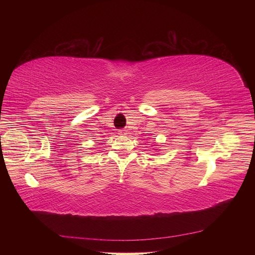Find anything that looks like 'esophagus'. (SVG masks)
<instances>
[{
    "label": "esophagus",
    "mask_w": 255,
    "mask_h": 255,
    "mask_svg": "<svg viewBox=\"0 0 255 255\" xmlns=\"http://www.w3.org/2000/svg\"><path fill=\"white\" fill-rule=\"evenodd\" d=\"M118 133L119 134H126V130H125V129H121V130L118 131Z\"/></svg>",
    "instance_id": "34e87169"
}]
</instances>
